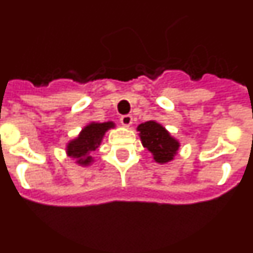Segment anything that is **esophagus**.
I'll use <instances>...</instances> for the list:
<instances>
[{
    "label": "esophagus",
    "mask_w": 253,
    "mask_h": 253,
    "mask_svg": "<svg viewBox=\"0 0 253 253\" xmlns=\"http://www.w3.org/2000/svg\"><path fill=\"white\" fill-rule=\"evenodd\" d=\"M120 121H121V123H122L123 126L128 127V126H131V125H132V116H130V114L122 116L120 118Z\"/></svg>",
    "instance_id": "esophagus-1"
}]
</instances>
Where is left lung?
I'll use <instances>...</instances> for the list:
<instances>
[{
    "mask_svg": "<svg viewBox=\"0 0 253 253\" xmlns=\"http://www.w3.org/2000/svg\"><path fill=\"white\" fill-rule=\"evenodd\" d=\"M140 139L144 148L153 154L154 161L158 163H167L172 161L179 150V141L173 139L167 130L154 121H148L137 127Z\"/></svg>",
    "mask_w": 253,
    "mask_h": 253,
    "instance_id": "1",
    "label": "left lung"
}]
</instances>
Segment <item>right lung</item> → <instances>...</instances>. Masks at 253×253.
<instances>
[{"instance_id": "obj_1", "label": "right lung", "mask_w": 253, "mask_h": 253, "mask_svg": "<svg viewBox=\"0 0 253 253\" xmlns=\"http://www.w3.org/2000/svg\"><path fill=\"white\" fill-rule=\"evenodd\" d=\"M113 122L104 123H90L84 130L81 131L77 139L69 141L67 146L68 156L72 158H77V163L87 166L92 162V157H90V152L95 150L100 145L104 133L109 128H113Z\"/></svg>"}]
</instances>
